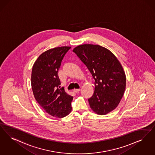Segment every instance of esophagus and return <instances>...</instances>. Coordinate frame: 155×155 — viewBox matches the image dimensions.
Wrapping results in <instances>:
<instances>
[{
    "mask_svg": "<svg viewBox=\"0 0 155 155\" xmlns=\"http://www.w3.org/2000/svg\"><path fill=\"white\" fill-rule=\"evenodd\" d=\"M80 91V89H74V90H73V91L75 92V93H78L79 91Z\"/></svg>",
    "mask_w": 155,
    "mask_h": 155,
    "instance_id": "34e87169",
    "label": "esophagus"
}]
</instances>
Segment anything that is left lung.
<instances>
[{
    "instance_id": "8db88e82",
    "label": "left lung",
    "mask_w": 155,
    "mask_h": 155,
    "mask_svg": "<svg viewBox=\"0 0 155 155\" xmlns=\"http://www.w3.org/2000/svg\"><path fill=\"white\" fill-rule=\"evenodd\" d=\"M94 79V91L88 99L90 107L100 115L117 108L126 88V75L120 63L110 50L99 45H80L74 48Z\"/></svg>"
}]
</instances>
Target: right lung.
I'll return each instance as SVG.
<instances>
[{"mask_svg":"<svg viewBox=\"0 0 155 155\" xmlns=\"http://www.w3.org/2000/svg\"><path fill=\"white\" fill-rule=\"evenodd\" d=\"M70 47L47 50L35 62L31 75V85L35 98L44 110L55 118H63L71 111L73 96L59 89L58 74L62 59Z\"/></svg>","mask_w":155,"mask_h":155,"instance_id":"obj_1","label":"right lung"}]
</instances>
